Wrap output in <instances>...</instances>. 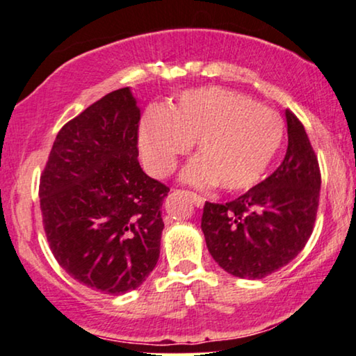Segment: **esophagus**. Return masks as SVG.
I'll list each match as a JSON object with an SVG mask.
<instances>
[{
    "label": "esophagus",
    "instance_id": "esophagus-1",
    "mask_svg": "<svg viewBox=\"0 0 356 356\" xmlns=\"http://www.w3.org/2000/svg\"><path fill=\"white\" fill-rule=\"evenodd\" d=\"M188 193V197L192 198V202H193V204L197 208H203V204H204V198L203 197H200V195H197V193H193V192H187Z\"/></svg>",
    "mask_w": 356,
    "mask_h": 356
}]
</instances>
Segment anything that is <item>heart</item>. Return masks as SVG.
I'll list each match as a JSON object with an SVG mask.
<instances>
[{
    "mask_svg": "<svg viewBox=\"0 0 356 356\" xmlns=\"http://www.w3.org/2000/svg\"><path fill=\"white\" fill-rule=\"evenodd\" d=\"M282 138L284 124L276 113L222 88L192 90L171 109L149 108L138 130L140 152L154 176H168L195 140L198 154L180 177L198 187L218 184L226 192L257 185Z\"/></svg>",
    "mask_w": 356,
    "mask_h": 356,
    "instance_id": "obj_1",
    "label": "heart"
}]
</instances>
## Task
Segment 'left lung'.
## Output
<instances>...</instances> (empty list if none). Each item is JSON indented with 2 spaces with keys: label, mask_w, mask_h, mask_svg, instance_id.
Listing matches in <instances>:
<instances>
[{
  "label": "left lung",
  "mask_w": 356,
  "mask_h": 356,
  "mask_svg": "<svg viewBox=\"0 0 356 356\" xmlns=\"http://www.w3.org/2000/svg\"><path fill=\"white\" fill-rule=\"evenodd\" d=\"M289 147L271 176L234 202H207L202 230L214 261L240 279L289 264L313 232L321 190L316 154L297 116L285 111Z\"/></svg>",
  "instance_id": "8db88e82"
}]
</instances>
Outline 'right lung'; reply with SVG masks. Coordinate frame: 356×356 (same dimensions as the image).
I'll return each mask as SVG.
<instances>
[{
    "mask_svg": "<svg viewBox=\"0 0 356 356\" xmlns=\"http://www.w3.org/2000/svg\"><path fill=\"white\" fill-rule=\"evenodd\" d=\"M140 108L130 87L114 90L69 121L40 179L49 248L87 287L121 295L156 266L166 185L138 164Z\"/></svg>",
    "mask_w": 356,
    "mask_h": 356,
    "instance_id": "add662e5",
    "label": "right lung"
}]
</instances>
